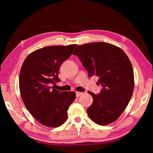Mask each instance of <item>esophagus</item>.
Returning <instances> with one entry per match:
<instances>
[{"label":"esophagus","instance_id":"1","mask_svg":"<svg viewBox=\"0 0 153 153\" xmlns=\"http://www.w3.org/2000/svg\"><path fill=\"white\" fill-rule=\"evenodd\" d=\"M83 93L82 92H76V97H79L80 96L82 95Z\"/></svg>","mask_w":153,"mask_h":153}]
</instances>
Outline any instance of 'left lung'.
Listing matches in <instances>:
<instances>
[{
    "mask_svg": "<svg viewBox=\"0 0 153 153\" xmlns=\"http://www.w3.org/2000/svg\"><path fill=\"white\" fill-rule=\"evenodd\" d=\"M88 73L98 77L100 92L87 109L89 117L100 126L116 121L126 110L134 89L131 63L122 49L110 43L94 42L78 45L74 51Z\"/></svg>",
    "mask_w": 153,
    "mask_h": 153,
    "instance_id": "8db88e82",
    "label": "left lung"
}]
</instances>
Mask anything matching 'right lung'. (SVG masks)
I'll return each instance as SVG.
<instances>
[{
  "label": "right lung",
  "mask_w": 153,
  "mask_h": 153,
  "mask_svg": "<svg viewBox=\"0 0 153 153\" xmlns=\"http://www.w3.org/2000/svg\"><path fill=\"white\" fill-rule=\"evenodd\" d=\"M76 45L48 46L30 53L21 67L19 87L25 106L47 127H57L67 120V110L76 98L73 91L53 88L60 79L59 68L71 57Z\"/></svg>",
  "instance_id": "1"
}]
</instances>
